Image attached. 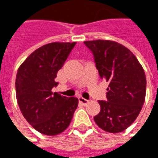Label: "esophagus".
Returning a JSON list of instances; mask_svg holds the SVG:
<instances>
[{
	"label": "esophagus",
	"mask_w": 158,
	"mask_h": 158,
	"mask_svg": "<svg viewBox=\"0 0 158 158\" xmlns=\"http://www.w3.org/2000/svg\"><path fill=\"white\" fill-rule=\"evenodd\" d=\"M78 100H79V103H80V104H82V105H83V106L87 105L89 102V100L85 99V98H82V97H80V98H78Z\"/></svg>",
	"instance_id": "obj_1"
}]
</instances>
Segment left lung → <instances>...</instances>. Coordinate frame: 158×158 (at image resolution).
<instances>
[{"instance_id":"8db88e82","label":"left lung","mask_w":158,"mask_h":158,"mask_svg":"<svg viewBox=\"0 0 158 158\" xmlns=\"http://www.w3.org/2000/svg\"><path fill=\"white\" fill-rule=\"evenodd\" d=\"M91 51L101 79L109 82L107 101L98 100L101 110L94 117L103 130L127 129L142 110L146 94V76L136 57L124 46L110 40L84 41Z\"/></svg>"}]
</instances>
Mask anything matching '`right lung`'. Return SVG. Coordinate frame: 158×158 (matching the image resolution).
<instances>
[{
  "label": "right lung",
  "instance_id": "obj_1",
  "mask_svg": "<svg viewBox=\"0 0 158 158\" xmlns=\"http://www.w3.org/2000/svg\"><path fill=\"white\" fill-rule=\"evenodd\" d=\"M76 42H54L35 50L18 69L15 93L23 117L40 133L55 135L69 126L78 98H67L52 89Z\"/></svg>",
  "mask_w": 158,
  "mask_h": 158
}]
</instances>
